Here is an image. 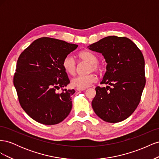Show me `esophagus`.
Wrapping results in <instances>:
<instances>
[{
  "label": "esophagus",
  "instance_id": "esophagus-1",
  "mask_svg": "<svg viewBox=\"0 0 159 159\" xmlns=\"http://www.w3.org/2000/svg\"><path fill=\"white\" fill-rule=\"evenodd\" d=\"M76 89L78 90V91H84L85 89H81V88H76Z\"/></svg>",
  "mask_w": 159,
  "mask_h": 159
}]
</instances>
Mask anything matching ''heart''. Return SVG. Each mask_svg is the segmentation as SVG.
<instances>
[{
	"label": "heart",
	"instance_id": "b5f03b06",
	"mask_svg": "<svg viewBox=\"0 0 159 159\" xmlns=\"http://www.w3.org/2000/svg\"><path fill=\"white\" fill-rule=\"evenodd\" d=\"M78 57L80 60L89 64L88 70V72H99L102 70V66L98 62V57L93 53L88 50L81 51L79 53ZM62 66L67 73L71 75H74L78 70V65L74 57L71 55H68L64 57L62 61ZM97 80V76L94 74L80 75L72 78L71 84L74 87L85 89L96 82Z\"/></svg>",
	"mask_w": 159,
	"mask_h": 159
}]
</instances>
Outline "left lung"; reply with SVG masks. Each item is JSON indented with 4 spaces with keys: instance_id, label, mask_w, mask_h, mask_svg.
I'll list each match as a JSON object with an SVG mask.
<instances>
[{
    "instance_id": "1",
    "label": "left lung",
    "mask_w": 159,
    "mask_h": 159,
    "mask_svg": "<svg viewBox=\"0 0 159 159\" xmlns=\"http://www.w3.org/2000/svg\"><path fill=\"white\" fill-rule=\"evenodd\" d=\"M91 50L102 54L107 71L98 86L92 107L95 114L108 123L128 118L140 102L145 88V60L141 51L126 37L110 36L89 45Z\"/></svg>"
}]
</instances>
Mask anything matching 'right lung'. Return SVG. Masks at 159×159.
Returning <instances> with one entry per match:
<instances>
[{
	"label": "right lung",
	"instance_id": "add662e5",
	"mask_svg": "<svg viewBox=\"0 0 159 159\" xmlns=\"http://www.w3.org/2000/svg\"><path fill=\"white\" fill-rule=\"evenodd\" d=\"M78 46L44 37L34 41L19 56L14 85L22 108L36 121L56 125L70 114L75 90L64 89L70 80L62 61Z\"/></svg>",
	"mask_w": 159,
	"mask_h": 159
}]
</instances>
